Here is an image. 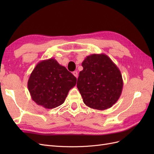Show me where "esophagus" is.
Masks as SVG:
<instances>
[{
  "label": "esophagus",
  "mask_w": 154,
  "mask_h": 154,
  "mask_svg": "<svg viewBox=\"0 0 154 154\" xmlns=\"http://www.w3.org/2000/svg\"><path fill=\"white\" fill-rule=\"evenodd\" d=\"M72 74H73V75L75 76L76 78H78V72L77 71H74L73 72H72Z\"/></svg>",
  "instance_id": "esophagus-1"
}]
</instances>
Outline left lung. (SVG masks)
I'll use <instances>...</instances> for the list:
<instances>
[{"instance_id":"8db88e82","label":"left lung","mask_w":154,"mask_h":154,"mask_svg":"<svg viewBox=\"0 0 154 154\" xmlns=\"http://www.w3.org/2000/svg\"><path fill=\"white\" fill-rule=\"evenodd\" d=\"M77 87L84 103L91 109L106 110L122 94L123 81L117 66L105 54H93L82 63Z\"/></svg>"}]
</instances>
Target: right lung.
Instances as JSON below:
<instances>
[{"label": "right lung", "mask_w": 154, "mask_h": 154, "mask_svg": "<svg viewBox=\"0 0 154 154\" xmlns=\"http://www.w3.org/2000/svg\"><path fill=\"white\" fill-rule=\"evenodd\" d=\"M76 78L54 58L36 65L27 82L32 100L48 109L63 104L69 90L75 86Z\"/></svg>", "instance_id": "1"}]
</instances>
